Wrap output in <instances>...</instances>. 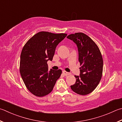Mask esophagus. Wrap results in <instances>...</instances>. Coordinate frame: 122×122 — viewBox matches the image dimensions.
I'll return each instance as SVG.
<instances>
[{"label": "esophagus", "mask_w": 122, "mask_h": 122, "mask_svg": "<svg viewBox=\"0 0 122 122\" xmlns=\"http://www.w3.org/2000/svg\"><path fill=\"white\" fill-rule=\"evenodd\" d=\"M63 73L64 74V75H65V76H67V75H69L70 74V73L67 72H66V71H63Z\"/></svg>", "instance_id": "obj_1"}]
</instances>
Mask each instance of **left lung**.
<instances>
[{"mask_svg": "<svg viewBox=\"0 0 122 122\" xmlns=\"http://www.w3.org/2000/svg\"><path fill=\"white\" fill-rule=\"evenodd\" d=\"M77 46L79 61L82 65L79 76L75 75V83L71 86V89L80 95L92 92L102 79L103 59L97 45L91 39L83 33L71 34L67 36Z\"/></svg>", "mask_w": 122, "mask_h": 122, "instance_id": "1", "label": "left lung"}]
</instances>
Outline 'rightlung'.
Masks as SVG:
<instances>
[{
    "label": "right lung",
    "mask_w": 122,
    "mask_h": 122,
    "mask_svg": "<svg viewBox=\"0 0 122 122\" xmlns=\"http://www.w3.org/2000/svg\"><path fill=\"white\" fill-rule=\"evenodd\" d=\"M67 34L40 32L24 45L20 57V71L25 86L37 97L51 92L61 76V70H48L47 61H51L55 49Z\"/></svg>",
    "instance_id": "obj_1"
}]
</instances>
